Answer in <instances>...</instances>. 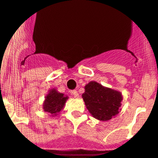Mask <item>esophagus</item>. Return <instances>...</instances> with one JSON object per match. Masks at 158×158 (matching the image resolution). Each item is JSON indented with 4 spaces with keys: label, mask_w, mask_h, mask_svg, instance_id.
I'll return each instance as SVG.
<instances>
[{
    "label": "esophagus",
    "mask_w": 158,
    "mask_h": 158,
    "mask_svg": "<svg viewBox=\"0 0 158 158\" xmlns=\"http://www.w3.org/2000/svg\"><path fill=\"white\" fill-rule=\"evenodd\" d=\"M71 93H72V95L74 96V97H79V94L76 90H72Z\"/></svg>",
    "instance_id": "esophagus-1"
}]
</instances>
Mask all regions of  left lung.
<instances>
[{"label": "left lung", "instance_id": "8db88e82", "mask_svg": "<svg viewBox=\"0 0 158 158\" xmlns=\"http://www.w3.org/2000/svg\"><path fill=\"white\" fill-rule=\"evenodd\" d=\"M82 98L89 113L101 121L110 120L118 114L122 101L120 93L96 82H89L85 86Z\"/></svg>", "mask_w": 158, "mask_h": 158}]
</instances>
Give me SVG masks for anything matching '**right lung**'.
I'll use <instances>...</instances> for the list:
<instances>
[{
    "label": "right lung",
    "mask_w": 158,
    "mask_h": 158,
    "mask_svg": "<svg viewBox=\"0 0 158 158\" xmlns=\"http://www.w3.org/2000/svg\"><path fill=\"white\" fill-rule=\"evenodd\" d=\"M68 97H64V94L58 93L55 89H51V92L46 97L44 109L46 112L51 114H55L60 112L64 107Z\"/></svg>",
    "instance_id": "right-lung-1"
}]
</instances>
